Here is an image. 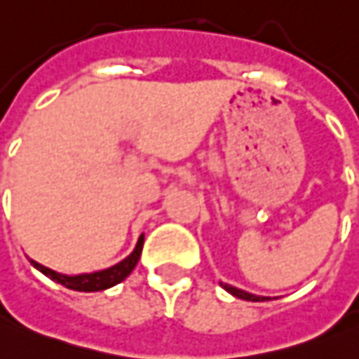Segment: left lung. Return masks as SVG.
I'll list each match as a JSON object with an SVG mask.
<instances>
[{
	"instance_id": "obj_1",
	"label": "left lung",
	"mask_w": 359,
	"mask_h": 359,
	"mask_svg": "<svg viewBox=\"0 0 359 359\" xmlns=\"http://www.w3.org/2000/svg\"><path fill=\"white\" fill-rule=\"evenodd\" d=\"M222 289H226L231 295L238 299H244V301H254V303H259V301H268L269 297H259V295H254V293H248V291H244V289H238V287H232L229 283H221Z\"/></svg>"
}]
</instances>
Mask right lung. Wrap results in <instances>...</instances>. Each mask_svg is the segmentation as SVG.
<instances>
[{
	"mask_svg": "<svg viewBox=\"0 0 359 359\" xmlns=\"http://www.w3.org/2000/svg\"><path fill=\"white\" fill-rule=\"evenodd\" d=\"M142 244H144V234H140L135 250L128 254L127 258L121 259L118 264L111 266L107 269H100V271H91V273H78V276H66V273H58L50 268H44L43 264L31 259L34 268L39 269L41 273H44L46 278H50L52 281L60 283L64 287L74 289V291H86V293H91V291H103V289L113 287L121 283L123 279L130 276V271L135 269V266L140 259V252H142Z\"/></svg>",
	"mask_w": 359,
	"mask_h": 359,
	"instance_id": "obj_1",
	"label": "right lung"
}]
</instances>
